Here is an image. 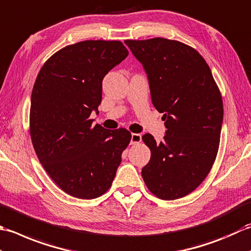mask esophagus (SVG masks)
<instances>
[{
  "label": "esophagus",
  "instance_id": "34e87169",
  "mask_svg": "<svg viewBox=\"0 0 251 251\" xmlns=\"http://www.w3.org/2000/svg\"><path fill=\"white\" fill-rule=\"evenodd\" d=\"M142 142V135L137 134V133H132L131 135V144L132 145H136L139 143Z\"/></svg>",
  "mask_w": 251,
  "mask_h": 251
}]
</instances>
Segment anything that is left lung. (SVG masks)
I'll use <instances>...</instances> for the list:
<instances>
[{
	"label": "left lung",
	"instance_id": "obj_1",
	"mask_svg": "<svg viewBox=\"0 0 251 251\" xmlns=\"http://www.w3.org/2000/svg\"><path fill=\"white\" fill-rule=\"evenodd\" d=\"M125 42L146 71L152 104L165 112L163 141L157 143L148 133L142 136L151 154L143 180L158 198H182L201 185L216 160L221 92L206 60L190 45L165 38Z\"/></svg>",
	"mask_w": 251,
	"mask_h": 251
}]
</instances>
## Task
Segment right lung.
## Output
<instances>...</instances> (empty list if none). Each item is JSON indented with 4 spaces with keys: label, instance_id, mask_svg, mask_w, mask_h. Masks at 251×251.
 I'll return each instance as SVG.
<instances>
[{
    "label": "right lung",
    "instance_id": "obj_1",
    "mask_svg": "<svg viewBox=\"0 0 251 251\" xmlns=\"http://www.w3.org/2000/svg\"><path fill=\"white\" fill-rule=\"evenodd\" d=\"M129 50L120 41L86 40L45 61L32 89L29 131L44 170L68 195L93 199L109 190L131 141L125 127L92 126L101 81Z\"/></svg>",
    "mask_w": 251,
    "mask_h": 251
}]
</instances>
